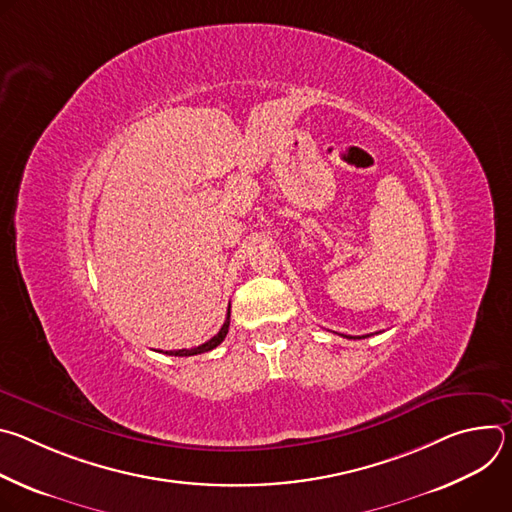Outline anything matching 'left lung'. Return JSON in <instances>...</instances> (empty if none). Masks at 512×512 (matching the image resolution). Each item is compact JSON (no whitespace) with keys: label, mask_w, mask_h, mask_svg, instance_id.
Masks as SVG:
<instances>
[{"label":"left lung","mask_w":512,"mask_h":512,"mask_svg":"<svg viewBox=\"0 0 512 512\" xmlns=\"http://www.w3.org/2000/svg\"><path fill=\"white\" fill-rule=\"evenodd\" d=\"M348 338H352V336H348ZM360 338H367V336H360Z\"/></svg>","instance_id":"1"}]
</instances>
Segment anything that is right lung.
Masks as SVG:
<instances>
[{"label": "right lung", "mask_w": 512, "mask_h": 512, "mask_svg": "<svg viewBox=\"0 0 512 512\" xmlns=\"http://www.w3.org/2000/svg\"><path fill=\"white\" fill-rule=\"evenodd\" d=\"M229 324H231V304H229V312H227V320L223 324V328L218 330L216 336H212L208 342L200 344V346H194V348H182V350H166L164 354H170V356H194V354H202V352H208L212 348H216L218 344H221L229 332ZM162 352V350H160Z\"/></svg>", "instance_id": "right-lung-1"}]
</instances>
